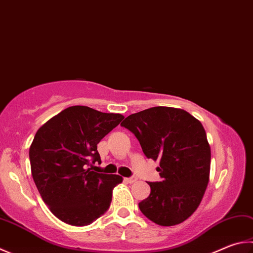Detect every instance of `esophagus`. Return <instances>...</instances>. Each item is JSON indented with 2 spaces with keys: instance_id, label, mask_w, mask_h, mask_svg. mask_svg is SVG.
Segmentation results:
<instances>
[{
  "instance_id": "obj_1",
  "label": "esophagus",
  "mask_w": 253,
  "mask_h": 253,
  "mask_svg": "<svg viewBox=\"0 0 253 253\" xmlns=\"http://www.w3.org/2000/svg\"><path fill=\"white\" fill-rule=\"evenodd\" d=\"M126 181L128 183H134L137 181V178L136 177H130V178H126Z\"/></svg>"
}]
</instances>
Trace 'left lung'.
Returning <instances> with one entry per match:
<instances>
[{
	"label": "left lung",
	"instance_id": "8db88e82",
	"mask_svg": "<svg viewBox=\"0 0 253 253\" xmlns=\"http://www.w3.org/2000/svg\"><path fill=\"white\" fill-rule=\"evenodd\" d=\"M121 125L136 136L147 158L159 162L162 181L148 182L140 211L159 226L183 222L209 182L211 151L203 124L183 109L158 106L131 114Z\"/></svg>",
	"mask_w": 253,
	"mask_h": 253
}]
</instances>
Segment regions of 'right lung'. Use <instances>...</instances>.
Listing matches in <instances>:
<instances>
[{"mask_svg": "<svg viewBox=\"0 0 253 253\" xmlns=\"http://www.w3.org/2000/svg\"><path fill=\"white\" fill-rule=\"evenodd\" d=\"M123 118L72 106L36 131L30 147L32 176L44 203L63 222L87 226L108 210L113 189L123 178L88 167L100 163L97 144Z\"/></svg>", "mask_w": 253, "mask_h": 253, "instance_id": "add662e5", "label": "right lung"}]
</instances>
